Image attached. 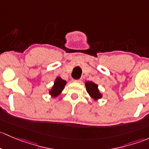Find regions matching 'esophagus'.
<instances>
[{"instance_id": "34e87169", "label": "esophagus", "mask_w": 149, "mask_h": 149, "mask_svg": "<svg viewBox=\"0 0 149 149\" xmlns=\"http://www.w3.org/2000/svg\"><path fill=\"white\" fill-rule=\"evenodd\" d=\"M73 81H74V82H81V79H73Z\"/></svg>"}]
</instances>
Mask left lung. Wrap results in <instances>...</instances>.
<instances>
[{
  "label": "left lung",
  "mask_w": 149,
  "mask_h": 149,
  "mask_svg": "<svg viewBox=\"0 0 149 149\" xmlns=\"http://www.w3.org/2000/svg\"><path fill=\"white\" fill-rule=\"evenodd\" d=\"M85 86L87 93L90 94V95L92 97L94 98L95 100L99 99V98L102 97V95H100V93L99 90L97 89V85L95 83L91 82V81L90 82L87 81L85 83Z\"/></svg>",
  "instance_id": "left-lung-1"
}]
</instances>
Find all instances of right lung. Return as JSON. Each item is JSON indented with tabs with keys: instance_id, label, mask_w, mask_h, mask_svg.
Masks as SVG:
<instances>
[{
	"instance_id": "1",
	"label": "right lung",
	"mask_w": 149,
	"mask_h": 149,
	"mask_svg": "<svg viewBox=\"0 0 149 149\" xmlns=\"http://www.w3.org/2000/svg\"><path fill=\"white\" fill-rule=\"evenodd\" d=\"M66 83H67V82L65 80H63L61 77L56 78V80L54 81V85L49 91L50 95H52L53 97H56L57 95H59L61 92L63 90Z\"/></svg>"
}]
</instances>
